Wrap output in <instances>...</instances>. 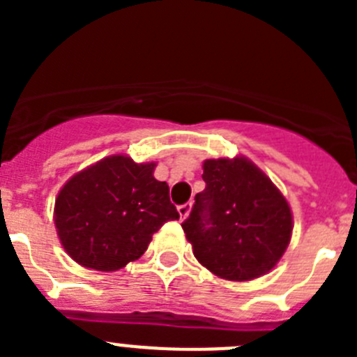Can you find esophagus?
Instances as JSON below:
<instances>
[{"label": "esophagus", "mask_w": 357, "mask_h": 357, "mask_svg": "<svg viewBox=\"0 0 357 357\" xmlns=\"http://www.w3.org/2000/svg\"><path fill=\"white\" fill-rule=\"evenodd\" d=\"M191 204H184V206H178V214H181V218L184 220V218L189 216V213H191Z\"/></svg>", "instance_id": "obj_1"}]
</instances>
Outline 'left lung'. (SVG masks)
I'll list each match as a JSON object with an SVG mask.
<instances>
[{
  "instance_id": "8db88e82",
  "label": "left lung",
  "mask_w": 357,
  "mask_h": 357,
  "mask_svg": "<svg viewBox=\"0 0 357 357\" xmlns=\"http://www.w3.org/2000/svg\"><path fill=\"white\" fill-rule=\"evenodd\" d=\"M206 189L182 223L202 266L227 280H252L280 261L291 239L288 200L247 157L204 160Z\"/></svg>"
}]
</instances>
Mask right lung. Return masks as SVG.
Returning a JSON list of instances; mask_svg holds the SVG:
<instances>
[{
  "label": "right lung",
  "mask_w": 357,
  "mask_h": 357,
  "mask_svg": "<svg viewBox=\"0 0 357 357\" xmlns=\"http://www.w3.org/2000/svg\"><path fill=\"white\" fill-rule=\"evenodd\" d=\"M155 162L110 155L73 175L55 200L56 234L80 266L116 272L139 259L153 232L178 220Z\"/></svg>",
  "instance_id": "add662e5"
}]
</instances>
